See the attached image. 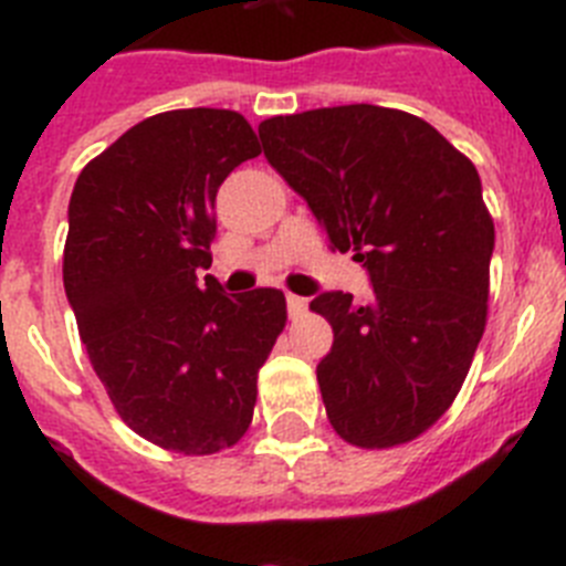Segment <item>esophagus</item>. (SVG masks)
<instances>
[{"label":"esophagus","instance_id":"34e87169","mask_svg":"<svg viewBox=\"0 0 566 566\" xmlns=\"http://www.w3.org/2000/svg\"><path fill=\"white\" fill-rule=\"evenodd\" d=\"M286 306H289V314H292V317H300V314L306 312L308 300H306V297H300V294H289V297H286Z\"/></svg>","mask_w":566,"mask_h":566}]
</instances>
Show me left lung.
Returning <instances> with one entry per match:
<instances>
[{"label": "left lung", "instance_id": "1", "mask_svg": "<svg viewBox=\"0 0 566 566\" xmlns=\"http://www.w3.org/2000/svg\"><path fill=\"white\" fill-rule=\"evenodd\" d=\"M258 133L374 286L365 303L312 300L334 328L317 365L328 422L357 448L411 442L453 405L488 323L496 234L476 167L428 122L374 104L274 115Z\"/></svg>", "mask_w": 566, "mask_h": 566}]
</instances>
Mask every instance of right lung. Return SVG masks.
Wrapping results in <instances>:
<instances>
[{"mask_svg":"<svg viewBox=\"0 0 566 566\" xmlns=\"http://www.w3.org/2000/svg\"><path fill=\"white\" fill-rule=\"evenodd\" d=\"M260 144L234 109H169L129 127L78 175L64 292L93 371L124 422L187 457L249 431L258 371L286 326L277 289L223 294L214 195Z\"/></svg>","mask_w":566,"mask_h":566,"instance_id":"1","label":"right lung"}]
</instances>
